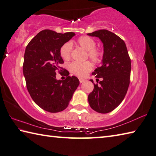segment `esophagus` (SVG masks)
<instances>
[{"mask_svg":"<svg viewBox=\"0 0 156 156\" xmlns=\"http://www.w3.org/2000/svg\"><path fill=\"white\" fill-rule=\"evenodd\" d=\"M83 81H84V79H79V82H80L81 83H83Z\"/></svg>","mask_w":156,"mask_h":156,"instance_id":"34e87169","label":"esophagus"}]
</instances>
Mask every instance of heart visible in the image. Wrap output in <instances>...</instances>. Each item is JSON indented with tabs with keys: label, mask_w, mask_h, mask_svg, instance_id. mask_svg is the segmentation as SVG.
Instances as JSON below:
<instances>
[{
	"label": "heart",
	"mask_w": 156,
	"mask_h": 156,
	"mask_svg": "<svg viewBox=\"0 0 156 156\" xmlns=\"http://www.w3.org/2000/svg\"><path fill=\"white\" fill-rule=\"evenodd\" d=\"M77 43L87 51L88 57L94 62L97 63L101 61V52L95 48L96 42L92 38L88 36H82L77 39ZM71 49L72 45L70 43H66L62 45L60 49V54L63 60H68L70 59ZM69 69L73 75L79 77H84L92 69V65L88 61L83 62H73L69 65Z\"/></svg>",
	"instance_id": "b5f03b06"
}]
</instances>
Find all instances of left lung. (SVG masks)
Instances as JSON below:
<instances>
[{
	"instance_id": "obj_1",
	"label": "left lung",
	"mask_w": 156,
	"mask_h": 156,
	"mask_svg": "<svg viewBox=\"0 0 156 156\" xmlns=\"http://www.w3.org/2000/svg\"><path fill=\"white\" fill-rule=\"evenodd\" d=\"M87 35L99 38L103 43L104 50L102 65L92 73L102 80L99 84L90 80L94 88L88 95V102L96 112L107 113L118 107L127 93L130 79V58L125 42L113 32L100 30Z\"/></svg>"
}]
</instances>
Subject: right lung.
Segmentation results:
<instances>
[{
    "mask_svg": "<svg viewBox=\"0 0 156 156\" xmlns=\"http://www.w3.org/2000/svg\"><path fill=\"white\" fill-rule=\"evenodd\" d=\"M75 34H62L51 30L39 32L26 46L23 73L31 98L39 107L50 113H58L68 107L79 85L75 76L64 70V80H58L59 64L64 63L60 49Z\"/></svg>",
    "mask_w": 156,
    "mask_h": 156,
    "instance_id": "obj_1",
    "label": "right lung"
}]
</instances>
